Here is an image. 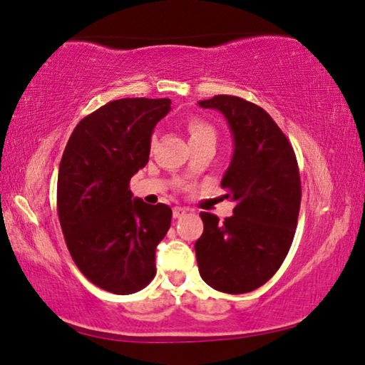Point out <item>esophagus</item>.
I'll return each mask as SVG.
<instances>
[{
  "label": "esophagus",
  "instance_id": "esophagus-1",
  "mask_svg": "<svg viewBox=\"0 0 365 365\" xmlns=\"http://www.w3.org/2000/svg\"><path fill=\"white\" fill-rule=\"evenodd\" d=\"M172 212H174V217H175V219H178V217H182V215L187 214V209H185V207H180V206H175V207H174V211H172Z\"/></svg>",
  "mask_w": 365,
  "mask_h": 365
}]
</instances>
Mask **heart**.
I'll return each mask as SVG.
<instances>
[{
    "instance_id": "1",
    "label": "heart",
    "mask_w": 365,
    "mask_h": 365,
    "mask_svg": "<svg viewBox=\"0 0 365 365\" xmlns=\"http://www.w3.org/2000/svg\"><path fill=\"white\" fill-rule=\"evenodd\" d=\"M188 133H190V141H197V140H214L215 141V128L201 119H193L188 120Z\"/></svg>"
}]
</instances>
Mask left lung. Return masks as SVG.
I'll return each mask as SVG.
<instances>
[{
  "label": "left lung",
  "mask_w": 365,
  "mask_h": 365,
  "mask_svg": "<svg viewBox=\"0 0 365 365\" xmlns=\"http://www.w3.org/2000/svg\"><path fill=\"white\" fill-rule=\"evenodd\" d=\"M224 114L233 137V156L222 188L237 202L233 215L201 212V238L195 243L197 269L222 293H250L262 287L285 261L301 205V180L292 145L257 104L217 95L197 103Z\"/></svg>",
  "instance_id": "obj_1"
}]
</instances>
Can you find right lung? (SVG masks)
I'll return each mask as SVG.
<instances>
[{
  "label": "right lung",
  "mask_w": 365,
  "mask_h": 365,
  "mask_svg": "<svg viewBox=\"0 0 365 365\" xmlns=\"http://www.w3.org/2000/svg\"><path fill=\"white\" fill-rule=\"evenodd\" d=\"M169 110V98L104 104L77 123L61 159L58 214L67 250L106 292L137 293L156 275V246L172 209L133 197L128 185L148 164L154 127Z\"/></svg>",
  "instance_id": "right-lung-1"
}]
</instances>
